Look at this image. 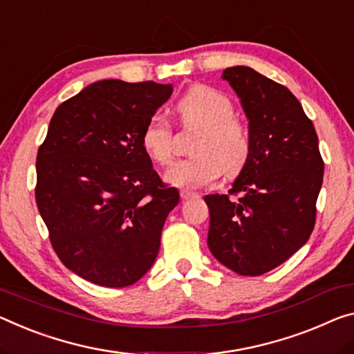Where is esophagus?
Listing matches in <instances>:
<instances>
[{
	"instance_id": "34e87169",
	"label": "esophagus",
	"mask_w": 354,
	"mask_h": 354,
	"mask_svg": "<svg viewBox=\"0 0 354 354\" xmlns=\"http://www.w3.org/2000/svg\"><path fill=\"white\" fill-rule=\"evenodd\" d=\"M196 193H192V192H182L180 193V198L183 199V201H187V199H192V198H196Z\"/></svg>"
}]
</instances>
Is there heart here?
I'll return each instance as SVG.
<instances>
[{
	"mask_svg": "<svg viewBox=\"0 0 354 354\" xmlns=\"http://www.w3.org/2000/svg\"><path fill=\"white\" fill-rule=\"evenodd\" d=\"M177 113L185 128L199 129L193 158L180 160L167 169V182L183 189H198L215 182L223 172L234 177L245 167L252 136L236 113L234 102L207 85H194L177 102ZM142 145L158 165L174 158V129L161 117H151L142 131Z\"/></svg>",
	"mask_w": 354,
	"mask_h": 354,
	"instance_id": "1",
	"label": "heart"
}]
</instances>
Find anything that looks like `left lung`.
Masks as SVG:
<instances>
[{
    "label": "left lung",
    "instance_id": "left-lung-1",
    "mask_svg": "<svg viewBox=\"0 0 354 354\" xmlns=\"http://www.w3.org/2000/svg\"><path fill=\"white\" fill-rule=\"evenodd\" d=\"M248 117L252 149L227 194H207V245L239 275L279 268L308 241L317 220L324 161L301 102L247 66L223 73Z\"/></svg>",
    "mask_w": 354,
    "mask_h": 354
}]
</instances>
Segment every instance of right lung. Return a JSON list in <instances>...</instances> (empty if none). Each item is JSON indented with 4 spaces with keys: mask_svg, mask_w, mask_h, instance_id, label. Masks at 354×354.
I'll list each match as a JSON object with an SVG mask.
<instances>
[{
    "mask_svg": "<svg viewBox=\"0 0 354 354\" xmlns=\"http://www.w3.org/2000/svg\"><path fill=\"white\" fill-rule=\"evenodd\" d=\"M171 85L101 80L57 107L37 150L36 204L59 261L91 283L124 288L160 252L178 204L142 145Z\"/></svg>",
    "mask_w": 354,
    "mask_h": 354,
    "instance_id": "1",
    "label": "right lung"
}]
</instances>
